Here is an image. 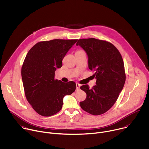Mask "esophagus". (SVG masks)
Masks as SVG:
<instances>
[{
	"label": "esophagus",
	"instance_id": "1",
	"mask_svg": "<svg viewBox=\"0 0 149 149\" xmlns=\"http://www.w3.org/2000/svg\"><path fill=\"white\" fill-rule=\"evenodd\" d=\"M80 87H81V85H80L79 84H78V83H76V88H77V90L79 89Z\"/></svg>",
	"mask_w": 149,
	"mask_h": 149
}]
</instances>
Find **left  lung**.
<instances>
[{
  "instance_id": "left-lung-1",
  "label": "left lung",
  "mask_w": 149,
  "mask_h": 149,
  "mask_svg": "<svg viewBox=\"0 0 149 149\" xmlns=\"http://www.w3.org/2000/svg\"><path fill=\"white\" fill-rule=\"evenodd\" d=\"M76 45L86 52L88 68L97 79L92 88L87 84L80 87L87 94L80 106L92 115L102 114L113 107L124 87L125 74L122 56L114 45L105 40L80 39Z\"/></svg>"
}]
</instances>
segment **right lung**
<instances>
[{
    "label": "right lung",
    "mask_w": 149,
    "mask_h": 149,
    "mask_svg": "<svg viewBox=\"0 0 149 149\" xmlns=\"http://www.w3.org/2000/svg\"><path fill=\"white\" fill-rule=\"evenodd\" d=\"M77 39H53L38 42L28 52L21 70L25 94L33 110L45 117L59 112L63 98L76 88L74 81L55 79V71Z\"/></svg>",
    "instance_id": "right-lung-1"
}]
</instances>
